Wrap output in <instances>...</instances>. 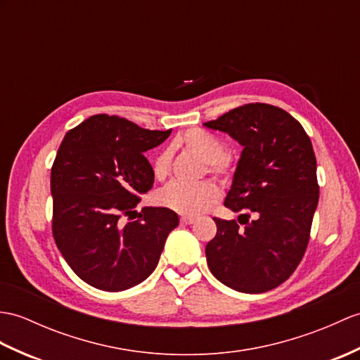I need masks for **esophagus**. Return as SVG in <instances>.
I'll list each match as a JSON object with an SVG mask.
<instances>
[{"label":"esophagus","instance_id":"34e87169","mask_svg":"<svg viewBox=\"0 0 360 360\" xmlns=\"http://www.w3.org/2000/svg\"><path fill=\"white\" fill-rule=\"evenodd\" d=\"M181 222L186 225H190V224L196 222V218H191V216H181Z\"/></svg>","mask_w":360,"mask_h":360}]
</instances>
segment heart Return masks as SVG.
Instances as JSON below:
<instances>
[{"mask_svg": "<svg viewBox=\"0 0 360 360\" xmlns=\"http://www.w3.org/2000/svg\"><path fill=\"white\" fill-rule=\"evenodd\" d=\"M179 144L200 161L208 164L210 172L224 174L227 172V162L224 161L225 146L222 141L204 130H188L179 139ZM170 170V152L164 150L153 161V173L156 179L164 181ZM221 198V190L213 182H200L195 186L173 182L160 193V204L165 208L184 216H198L208 210Z\"/></svg>", "mask_w": 360, "mask_h": 360, "instance_id": "obj_1", "label": "heart"}]
</instances>
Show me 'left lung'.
I'll list each match as a JSON object with an SVG mask.
<instances>
[{"label": "left lung", "mask_w": 360, "mask_h": 360, "mask_svg": "<svg viewBox=\"0 0 360 360\" xmlns=\"http://www.w3.org/2000/svg\"><path fill=\"white\" fill-rule=\"evenodd\" d=\"M207 129L227 133L242 146L224 205L248 210L255 219H216L205 247L207 264L224 285L240 293H265L285 282L310 239L319 200L311 141L293 116L270 104H245Z\"/></svg>", "instance_id": "left-lung-1"}]
</instances>
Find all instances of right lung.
<instances>
[{
	"label": "right lung",
	"mask_w": 360,
	"mask_h": 360,
	"mask_svg": "<svg viewBox=\"0 0 360 360\" xmlns=\"http://www.w3.org/2000/svg\"><path fill=\"white\" fill-rule=\"evenodd\" d=\"M172 130H146L124 118L95 115L65 133L52 167L53 238L65 262L89 285L122 291L156 269L179 218L170 208L146 207L122 222L152 188L144 153Z\"/></svg>",
	"instance_id": "1"
}]
</instances>
